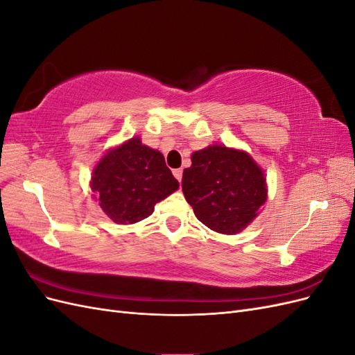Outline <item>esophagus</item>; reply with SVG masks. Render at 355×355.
Wrapping results in <instances>:
<instances>
[{
	"instance_id": "esophagus-1",
	"label": "esophagus",
	"mask_w": 355,
	"mask_h": 355,
	"mask_svg": "<svg viewBox=\"0 0 355 355\" xmlns=\"http://www.w3.org/2000/svg\"><path fill=\"white\" fill-rule=\"evenodd\" d=\"M182 175H184V171H182V168H176L173 170V176L180 182L182 180Z\"/></svg>"
}]
</instances>
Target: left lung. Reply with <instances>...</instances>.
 I'll use <instances>...</instances> for the list:
<instances>
[{"instance_id": "1", "label": "left lung", "mask_w": 355, "mask_h": 355, "mask_svg": "<svg viewBox=\"0 0 355 355\" xmlns=\"http://www.w3.org/2000/svg\"><path fill=\"white\" fill-rule=\"evenodd\" d=\"M182 191L196 216L220 234L244 230L266 201L263 171L249 154L213 145L191 155Z\"/></svg>"}]
</instances>
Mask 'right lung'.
<instances>
[{"label":"right lung","instance_id":"right-lung-1","mask_svg":"<svg viewBox=\"0 0 355 355\" xmlns=\"http://www.w3.org/2000/svg\"><path fill=\"white\" fill-rule=\"evenodd\" d=\"M179 188L164 157L133 137L106 154L93 170L92 189L102 210L116 223H135Z\"/></svg>","mask_w":355,"mask_h":355}]
</instances>
